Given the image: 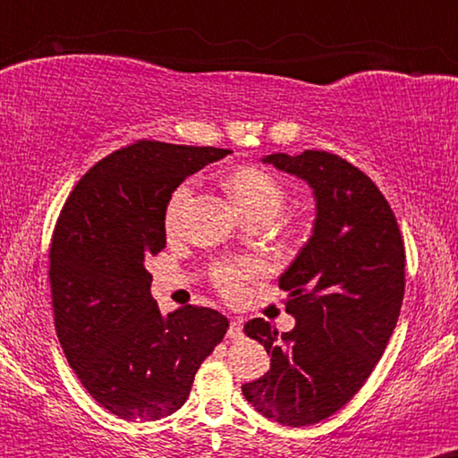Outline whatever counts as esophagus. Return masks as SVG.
I'll return each instance as SVG.
<instances>
[{"instance_id":"obj_1","label":"esophagus","mask_w":458,"mask_h":458,"mask_svg":"<svg viewBox=\"0 0 458 458\" xmlns=\"http://www.w3.org/2000/svg\"><path fill=\"white\" fill-rule=\"evenodd\" d=\"M242 327H244V321L240 319V317H231L229 321V338H240L242 336Z\"/></svg>"}]
</instances>
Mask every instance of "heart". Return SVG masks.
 Returning <instances> with one entry per match:
<instances>
[{
    "label": "heart",
    "mask_w": 458,
    "mask_h": 458,
    "mask_svg": "<svg viewBox=\"0 0 458 458\" xmlns=\"http://www.w3.org/2000/svg\"><path fill=\"white\" fill-rule=\"evenodd\" d=\"M229 192L233 203L244 214L246 218L266 216L276 218L281 214L284 203H287V191L281 182L272 174L259 169V166H242L229 175ZM192 197V182L177 186L171 195L165 209V231L169 238H175L182 231L184 223V212L188 201ZM261 272V266L257 261H240V263H223L214 272V281L218 289L229 298L240 295L244 289V283L249 278H255Z\"/></svg>",
    "instance_id": "b5f03b06"
}]
</instances>
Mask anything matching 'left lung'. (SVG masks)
Wrapping results in <instances>:
<instances>
[{"label":"left lung","mask_w":458,"mask_h":458,"mask_svg":"<svg viewBox=\"0 0 458 458\" xmlns=\"http://www.w3.org/2000/svg\"><path fill=\"white\" fill-rule=\"evenodd\" d=\"M263 163L310 186V238L278 278L292 332L257 317L246 336L270 353V370L242 386L246 401L284 427H310L362 388L388 345L405 293V249L379 188L341 156L306 149Z\"/></svg>","instance_id":"obj_1"}]
</instances>
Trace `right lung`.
I'll use <instances>...</instances> for the list:
<instances>
[{
	"label": "right lung",
	"mask_w": 458,
	"mask_h": 458,
	"mask_svg": "<svg viewBox=\"0 0 458 458\" xmlns=\"http://www.w3.org/2000/svg\"><path fill=\"white\" fill-rule=\"evenodd\" d=\"M227 154L137 141L91 166L59 214L48 255L57 338L91 399L122 420L152 422L180 410L229 327L203 306L160 313L145 270L166 244L175 188Z\"/></svg>",
	"instance_id": "add662e5"
}]
</instances>
